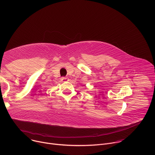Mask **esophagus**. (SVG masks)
Listing matches in <instances>:
<instances>
[{"instance_id":"esophagus-1","label":"esophagus","mask_w":155,"mask_h":155,"mask_svg":"<svg viewBox=\"0 0 155 155\" xmlns=\"http://www.w3.org/2000/svg\"><path fill=\"white\" fill-rule=\"evenodd\" d=\"M61 80L63 81V82H65V81H68L69 80V78L68 77H62L61 78Z\"/></svg>"}]
</instances>
